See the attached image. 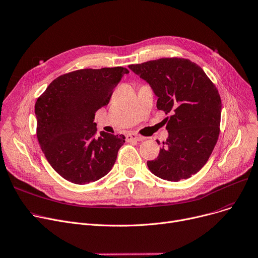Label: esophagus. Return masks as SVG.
Returning a JSON list of instances; mask_svg holds the SVG:
<instances>
[{
  "mask_svg": "<svg viewBox=\"0 0 258 258\" xmlns=\"http://www.w3.org/2000/svg\"><path fill=\"white\" fill-rule=\"evenodd\" d=\"M126 140L128 142H132V141H135V142H140V141H143L144 138L141 135H139L138 133H129L126 135Z\"/></svg>",
  "mask_w": 258,
  "mask_h": 258,
  "instance_id": "1",
  "label": "esophagus"
}]
</instances>
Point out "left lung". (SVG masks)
<instances>
[{
	"label": "left lung",
	"mask_w": 258,
	"mask_h": 258,
	"mask_svg": "<svg viewBox=\"0 0 258 258\" xmlns=\"http://www.w3.org/2000/svg\"><path fill=\"white\" fill-rule=\"evenodd\" d=\"M129 69L153 88L157 109L170 114L165 117L169 138L157 158L147 161L149 170L168 181L189 178L203 168L219 139L218 88L198 64L185 58H160Z\"/></svg>",
	"instance_id": "8db88e82"
}]
</instances>
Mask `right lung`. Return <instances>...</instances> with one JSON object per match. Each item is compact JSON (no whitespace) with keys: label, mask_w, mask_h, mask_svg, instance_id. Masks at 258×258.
Instances as JSON below:
<instances>
[{"label":"right lung","mask_w":258,"mask_h":258,"mask_svg":"<svg viewBox=\"0 0 258 258\" xmlns=\"http://www.w3.org/2000/svg\"><path fill=\"white\" fill-rule=\"evenodd\" d=\"M129 71L123 67L83 69L53 80L35 103L36 136L52 168L68 181L86 184L113 166L123 134L97 133L98 109L108 105Z\"/></svg>","instance_id":"obj_1"}]
</instances>
